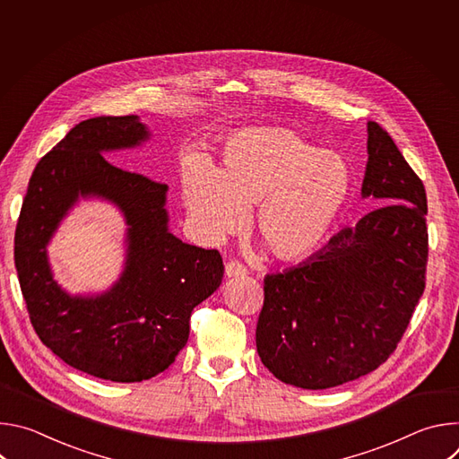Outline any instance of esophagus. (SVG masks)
I'll use <instances>...</instances> for the list:
<instances>
[{"label":"esophagus","mask_w":459,"mask_h":459,"mask_svg":"<svg viewBox=\"0 0 459 459\" xmlns=\"http://www.w3.org/2000/svg\"><path fill=\"white\" fill-rule=\"evenodd\" d=\"M225 276H227V278L247 276V269L239 264V261H229V264L225 265Z\"/></svg>","instance_id":"1"}]
</instances>
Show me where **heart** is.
<instances>
[{"instance_id": "heart-1", "label": "heart", "mask_w": 459, "mask_h": 459, "mask_svg": "<svg viewBox=\"0 0 459 459\" xmlns=\"http://www.w3.org/2000/svg\"><path fill=\"white\" fill-rule=\"evenodd\" d=\"M354 190L351 163L317 151L289 128H247L229 136L214 169L200 158L181 167L188 221L204 243L218 245L247 223L281 261L314 254L336 229Z\"/></svg>"}]
</instances>
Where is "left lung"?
<instances>
[{"label":"left lung","instance_id":"1","mask_svg":"<svg viewBox=\"0 0 459 459\" xmlns=\"http://www.w3.org/2000/svg\"><path fill=\"white\" fill-rule=\"evenodd\" d=\"M361 198L376 211L298 267L265 278L255 347L280 381L323 390L396 351L425 289L427 195L386 130L367 123Z\"/></svg>","mask_w":459,"mask_h":459}]
</instances>
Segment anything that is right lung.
<instances>
[{"mask_svg":"<svg viewBox=\"0 0 459 459\" xmlns=\"http://www.w3.org/2000/svg\"><path fill=\"white\" fill-rule=\"evenodd\" d=\"M151 140L140 116L78 123L36 165L14 236V264L32 326L65 363L91 376L134 383L169 368L188 340V319L223 280L218 250L169 230L167 185L114 167L103 154ZM82 199L124 216L120 278L98 295H71L53 280L46 247Z\"/></svg>","mask_w":459,"mask_h":459,"instance_id":"add662e5","label":"right lung"}]
</instances>
